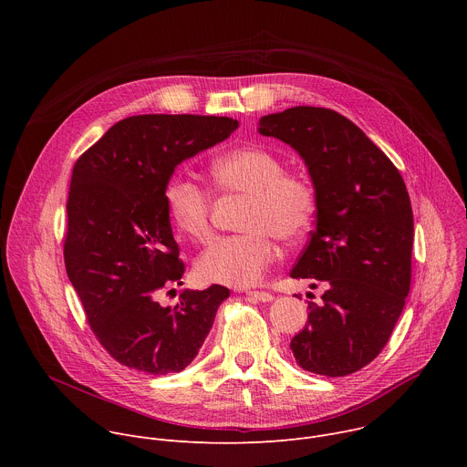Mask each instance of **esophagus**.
<instances>
[{"instance_id": "34e87169", "label": "esophagus", "mask_w": 467, "mask_h": 467, "mask_svg": "<svg viewBox=\"0 0 467 467\" xmlns=\"http://www.w3.org/2000/svg\"><path fill=\"white\" fill-rule=\"evenodd\" d=\"M247 296L251 297V299H254V301H262V303H270V301H274V296L270 294V292H247Z\"/></svg>"}]
</instances>
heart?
Returning <instances> with one entry per match:
<instances>
[{
	"label": "heart",
	"instance_id": "b5f03b06",
	"mask_svg": "<svg viewBox=\"0 0 467 467\" xmlns=\"http://www.w3.org/2000/svg\"><path fill=\"white\" fill-rule=\"evenodd\" d=\"M211 181L218 192L247 193L240 216L244 233L222 236L195 260V277L202 283L245 288L260 283L283 242L301 238L310 227L317 197L301 173L286 171L285 162L270 150L245 146L222 153L211 164ZM171 223L192 242L203 244L213 234V197L188 179L173 177L164 190Z\"/></svg>",
	"mask_w": 467,
	"mask_h": 467
}]
</instances>
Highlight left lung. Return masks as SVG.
<instances>
[{
    "instance_id": "obj_1",
    "label": "left lung",
    "mask_w": 467,
    "mask_h": 467,
    "mask_svg": "<svg viewBox=\"0 0 467 467\" xmlns=\"http://www.w3.org/2000/svg\"><path fill=\"white\" fill-rule=\"evenodd\" d=\"M258 132L303 157L317 197L316 229L290 277L327 290L321 303H308L290 349L306 371L355 373L382 351L410 292L414 216L405 181L337 110L292 107L262 116Z\"/></svg>"
}]
</instances>
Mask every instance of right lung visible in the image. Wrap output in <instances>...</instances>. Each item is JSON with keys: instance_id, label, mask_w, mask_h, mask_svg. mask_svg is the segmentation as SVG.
<instances>
[{"instance_id": "obj_1", "label": "right lung", "mask_w": 467, "mask_h": 467, "mask_svg": "<svg viewBox=\"0 0 467 467\" xmlns=\"http://www.w3.org/2000/svg\"><path fill=\"white\" fill-rule=\"evenodd\" d=\"M225 116L142 114L112 125L76 162L68 192L66 274L90 328L119 364L150 375L184 369L203 346L229 288L182 290L184 264L164 190L177 164L229 139ZM173 292V290H170Z\"/></svg>"}]
</instances>
